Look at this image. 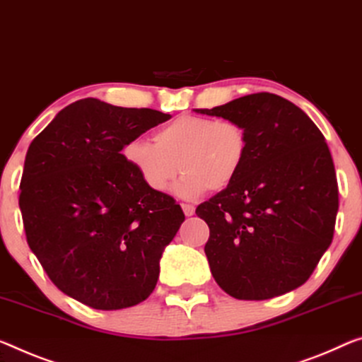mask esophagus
<instances>
[{
	"label": "esophagus",
	"instance_id": "1",
	"mask_svg": "<svg viewBox=\"0 0 362 362\" xmlns=\"http://www.w3.org/2000/svg\"><path fill=\"white\" fill-rule=\"evenodd\" d=\"M181 207H182V212H185L186 216H192L194 212H196V207L191 204H181Z\"/></svg>",
	"mask_w": 362,
	"mask_h": 362
}]
</instances>
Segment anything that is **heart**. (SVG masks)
Masks as SVG:
<instances>
[{
    "label": "heart",
    "instance_id": "obj_1",
    "mask_svg": "<svg viewBox=\"0 0 362 362\" xmlns=\"http://www.w3.org/2000/svg\"><path fill=\"white\" fill-rule=\"evenodd\" d=\"M155 144L131 141L124 160L153 192H166L176 175L182 199H196L207 189L223 191L241 173L249 153L246 127L235 119L181 115L155 132Z\"/></svg>",
    "mask_w": 362,
    "mask_h": 362
}]
</instances>
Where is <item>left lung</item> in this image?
Returning a JSON list of instances; mask_svg holds the SVG:
<instances>
[{
    "label": "left lung",
    "instance_id": "obj_1",
    "mask_svg": "<svg viewBox=\"0 0 362 362\" xmlns=\"http://www.w3.org/2000/svg\"><path fill=\"white\" fill-rule=\"evenodd\" d=\"M196 111L235 119L249 136L236 181L196 209L210 228L205 255L215 281L249 301L301 286L330 246L338 212L324 134L301 108L269 92Z\"/></svg>",
    "mask_w": 362,
    "mask_h": 362
}]
</instances>
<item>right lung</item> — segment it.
<instances>
[{
    "label": "right lung",
    "instance_id": "right-lung-1",
    "mask_svg": "<svg viewBox=\"0 0 362 362\" xmlns=\"http://www.w3.org/2000/svg\"><path fill=\"white\" fill-rule=\"evenodd\" d=\"M170 115L84 98L61 110L25 155L19 207L32 252L58 290L93 309L142 303L185 214L121 153Z\"/></svg>",
    "mask_w": 362,
    "mask_h": 362
}]
</instances>
